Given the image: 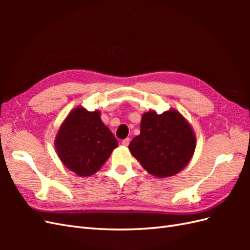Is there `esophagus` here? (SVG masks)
Masks as SVG:
<instances>
[{"mask_svg": "<svg viewBox=\"0 0 250 250\" xmlns=\"http://www.w3.org/2000/svg\"><path fill=\"white\" fill-rule=\"evenodd\" d=\"M129 142H130V140L127 138V139H125V140L122 141V145H123V146H128V145H129Z\"/></svg>", "mask_w": 250, "mask_h": 250, "instance_id": "esophagus-1", "label": "esophagus"}]
</instances>
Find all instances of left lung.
Listing matches in <instances>:
<instances>
[{"instance_id":"left-lung-1","label":"left lung","mask_w":250,"mask_h":250,"mask_svg":"<svg viewBox=\"0 0 250 250\" xmlns=\"http://www.w3.org/2000/svg\"><path fill=\"white\" fill-rule=\"evenodd\" d=\"M128 148L149 174L166 178L179 173L190 163L196 135L178 110L170 108L161 115L149 110L143 113L141 132Z\"/></svg>"}]
</instances>
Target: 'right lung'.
<instances>
[{"instance_id": "obj_1", "label": "right lung", "mask_w": 250, "mask_h": 250, "mask_svg": "<svg viewBox=\"0 0 250 250\" xmlns=\"http://www.w3.org/2000/svg\"><path fill=\"white\" fill-rule=\"evenodd\" d=\"M59 160L80 177L92 176L108 160L118 141L101 120L100 110L76 106L60 125L55 137Z\"/></svg>"}]
</instances>
